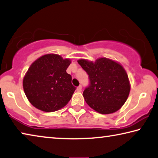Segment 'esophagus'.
Segmentation results:
<instances>
[{"mask_svg": "<svg viewBox=\"0 0 158 158\" xmlns=\"http://www.w3.org/2000/svg\"><path fill=\"white\" fill-rule=\"evenodd\" d=\"M77 90L79 91V92H81L82 91V85H79L78 87H77Z\"/></svg>", "mask_w": 158, "mask_h": 158, "instance_id": "34e87169", "label": "esophagus"}]
</instances>
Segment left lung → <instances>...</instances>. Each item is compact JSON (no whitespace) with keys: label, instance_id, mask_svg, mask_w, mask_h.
Returning <instances> with one entry per match:
<instances>
[{"label":"left lung","instance_id":"8db88e82","mask_svg":"<svg viewBox=\"0 0 158 158\" xmlns=\"http://www.w3.org/2000/svg\"><path fill=\"white\" fill-rule=\"evenodd\" d=\"M77 63L89 76V85L83 91L86 103L102 114L119 110L127 101L131 89L122 65L106 58H100L95 62L80 59Z\"/></svg>","mask_w":158,"mask_h":158}]
</instances>
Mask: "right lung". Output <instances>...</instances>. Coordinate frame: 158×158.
I'll return each instance as SVG.
<instances>
[{"mask_svg": "<svg viewBox=\"0 0 158 158\" xmlns=\"http://www.w3.org/2000/svg\"><path fill=\"white\" fill-rule=\"evenodd\" d=\"M71 60L57 54L44 55L32 63L23 79V89L34 106L46 112L60 110L71 99L76 87L66 73Z\"/></svg>", "mask_w": 158, "mask_h": 158, "instance_id": "obj_1", "label": "right lung"}]
</instances>
